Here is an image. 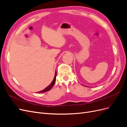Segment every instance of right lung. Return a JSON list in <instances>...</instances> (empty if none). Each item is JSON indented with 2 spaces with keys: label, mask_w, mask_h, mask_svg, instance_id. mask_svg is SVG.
Segmentation results:
<instances>
[{
  "label": "right lung",
  "mask_w": 127,
  "mask_h": 127,
  "mask_svg": "<svg viewBox=\"0 0 127 127\" xmlns=\"http://www.w3.org/2000/svg\"><path fill=\"white\" fill-rule=\"evenodd\" d=\"M56 76H57V72L56 71L55 72V77H54V79H53V80H52V83L50 84V85L47 86V87H46L45 88H44V89L43 90H42L40 92H38L37 93H44V92H47V91H49V90H50L51 89V88L53 87V86L55 84V83L56 82Z\"/></svg>",
  "instance_id": "right-lung-1"
}]
</instances>
